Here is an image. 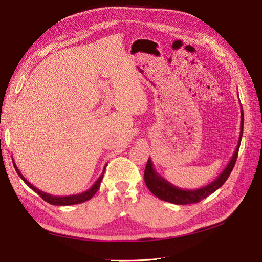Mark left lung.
<instances>
[{
    "instance_id": "obj_1",
    "label": "left lung",
    "mask_w": 262,
    "mask_h": 262,
    "mask_svg": "<svg viewBox=\"0 0 262 262\" xmlns=\"http://www.w3.org/2000/svg\"><path fill=\"white\" fill-rule=\"evenodd\" d=\"M243 109L241 105V125H240V137H238L237 146L235 148L234 153L232 155V159L230 160L229 164L226 165L224 171L216 178V179L210 182L209 185L202 187L199 189H193V190H188V189H181L179 187H176L170 183L168 180H165L163 177H161L157 171H155L151 159H148L145 172H144V180L147 188L149 189L154 196L164 200V202L172 203L176 205H188V204H196L199 203L200 200L208 197L210 193L215 192L217 189L221 188L224 185L227 178L230 177L231 172L234 168V164L236 162L238 148H240V144L242 140L243 134Z\"/></svg>"
}]
</instances>
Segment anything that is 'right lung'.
<instances>
[{
    "label": "right lung",
    "instance_id": "1",
    "mask_svg": "<svg viewBox=\"0 0 262 262\" xmlns=\"http://www.w3.org/2000/svg\"><path fill=\"white\" fill-rule=\"evenodd\" d=\"M13 165H14V169H15V171H16V173L19 174V177L21 178L22 180H24L25 182H26V185L29 187V188H31L33 191L35 192H37L39 196H40L43 200H45V202H47V203H49V204H52V205H56V206H69V205H76V204H81V203H84V202H86V200H89V199H91L93 196H94V193H96L98 190H99V188H100V185H101V181H102V179H103V173H104V170H105V166H104V169H103V172L101 173V176H100L99 178H98V180L93 183V186L90 188V189H88L86 191H84V192H81V193H77V194H72V196H62V197H59V196H52V194H49V193H46V192H43V191H41V190H39L38 188H36L35 186L33 185H31V183L28 181L26 178L21 174V172H20V170L18 169V166L15 165V163H14V160H13Z\"/></svg>",
    "mask_w": 262,
    "mask_h": 262
}]
</instances>
